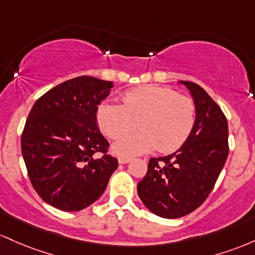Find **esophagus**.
I'll list each match as a JSON object with an SVG mask.
<instances>
[{
  "instance_id": "obj_1",
  "label": "esophagus",
  "mask_w": 255,
  "mask_h": 255,
  "mask_svg": "<svg viewBox=\"0 0 255 255\" xmlns=\"http://www.w3.org/2000/svg\"><path fill=\"white\" fill-rule=\"evenodd\" d=\"M118 161L119 164H128L130 161V158H128V156H119Z\"/></svg>"
}]
</instances>
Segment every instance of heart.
I'll return each mask as SVG.
<instances>
[{
  "instance_id": "heart-1",
  "label": "heart",
  "mask_w": 255,
  "mask_h": 255,
  "mask_svg": "<svg viewBox=\"0 0 255 255\" xmlns=\"http://www.w3.org/2000/svg\"><path fill=\"white\" fill-rule=\"evenodd\" d=\"M196 120V106L189 96L171 88L144 85L127 91L123 105L101 102L96 108V123L110 138H119L138 125L141 128L119 139L114 153L131 156L155 149L172 153L184 144Z\"/></svg>"
}]
</instances>
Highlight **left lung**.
Segmentation results:
<instances>
[{
  "label": "left lung",
  "instance_id": "8db88e82",
  "mask_svg": "<svg viewBox=\"0 0 255 255\" xmlns=\"http://www.w3.org/2000/svg\"><path fill=\"white\" fill-rule=\"evenodd\" d=\"M196 106L190 136L174 153L151 158L137 184L145 207L162 218H181L200 207L212 191L229 154L227 117L200 85L181 81Z\"/></svg>",
  "mask_w": 255,
  "mask_h": 255
}]
</instances>
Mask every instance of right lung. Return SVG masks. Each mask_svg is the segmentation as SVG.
<instances>
[{
    "label": "right lung",
    "instance_id": "add662e5",
    "mask_svg": "<svg viewBox=\"0 0 255 255\" xmlns=\"http://www.w3.org/2000/svg\"><path fill=\"white\" fill-rule=\"evenodd\" d=\"M112 88V82L76 77L47 91L28 113L22 158L32 187L53 207L74 212L94 204L118 167L96 124L97 106Z\"/></svg>",
    "mask_w": 255,
    "mask_h": 255
}]
</instances>
